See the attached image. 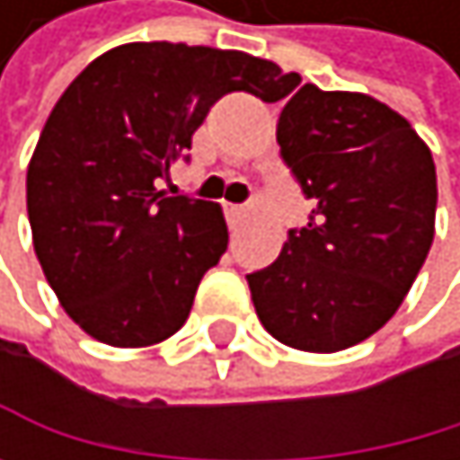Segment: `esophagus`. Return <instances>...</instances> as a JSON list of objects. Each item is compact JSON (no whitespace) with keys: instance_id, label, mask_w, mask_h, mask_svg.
Listing matches in <instances>:
<instances>
[{"instance_id":"esophagus-1","label":"esophagus","mask_w":460,"mask_h":460,"mask_svg":"<svg viewBox=\"0 0 460 460\" xmlns=\"http://www.w3.org/2000/svg\"><path fill=\"white\" fill-rule=\"evenodd\" d=\"M226 217H228V226L237 228L240 220L245 217V207H237V204H226Z\"/></svg>"}]
</instances>
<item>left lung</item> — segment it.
<instances>
[{"mask_svg":"<svg viewBox=\"0 0 460 460\" xmlns=\"http://www.w3.org/2000/svg\"><path fill=\"white\" fill-rule=\"evenodd\" d=\"M276 140L314 209L273 264L245 276L251 297L279 342L337 353L389 323L425 264L436 165L392 107L317 84L284 104Z\"/></svg>","mask_w":460,"mask_h":460,"instance_id":"obj_1","label":"left lung"}]
</instances>
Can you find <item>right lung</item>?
Listing matches in <instances>:
<instances>
[{
	"instance_id": "add662e5",
	"label": "right lung",
	"mask_w": 460,
	"mask_h": 460,
	"mask_svg": "<svg viewBox=\"0 0 460 460\" xmlns=\"http://www.w3.org/2000/svg\"><path fill=\"white\" fill-rule=\"evenodd\" d=\"M295 84L245 51L154 40L104 51L66 87L27 168V212L43 276L84 333L146 348L184 325L228 228L217 204L163 184L217 99L279 102Z\"/></svg>"
}]
</instances>
